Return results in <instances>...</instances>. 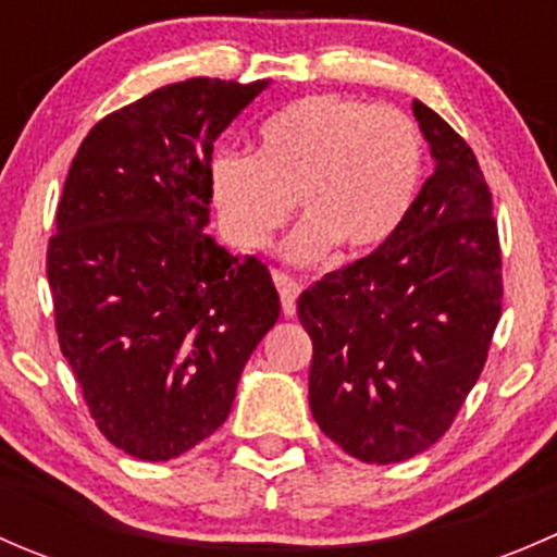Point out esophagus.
Listing matches in <instances>:
<instances>
[{"label":"esophagus","mask_w":557,"mask_h":557,"mask_svg":"<svg viewBox=\"0 0 557 557\" xmlns=\"http://www.w3.org/2000/svg\"><path fill=\"white\" fill-rule=\"evenodd\" d=\"M274 285H277V290H280L283 312L288 314V318H294V314H296V299H299V294H301V283H299V280L290 277V274L274 272Z\"/></svg>","instance_id":"obj_1"}]
</instances>
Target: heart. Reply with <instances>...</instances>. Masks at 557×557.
<instances>
[{
  "label": "heart",
  "instance_id": "1",
  "mask_svg": "<svg viewBox=\"0 0 557 557\" xmlns=\"http://www.w3.org/2000/svg\"><path fill=\"white\" fill-rule=\"evenodd\" d=\"M423 172V134L407 112L314 94L267 117L252 156H215L210 190L223 232L252 252L272 245L296 201L305 221L285 256L310 263L334 247L345 256L383 247L407 221Z\"/></svg>",
  "mask_w": 557,
  "mask_h": 557
}]
</instances>
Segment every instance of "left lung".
I'll return each instance as SVG.
<instances>
[{
    "instance_id": "obj_1",
    "label": "left lung",
    "mask_w": 557,
    "mask_h": 557,
    "mask_svg": "<svg viewBox=\"0 0 557 557\" xmlns=\"http://www.w3.org/2000/svg\"><path fill=\"white\" fill-rule=\"evenodd\" d=\"M436 166L383 247L299 296L310 409L363 463L429 450L480 380L502 318V247L474 150L414 99Z\"/></svg>"
}]
</instances>
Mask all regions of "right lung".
<instances>
[{
  "label": "right lung",
  "mask_w": 557,
  "mask_h": 557,
  "mask_svg": "<svg viewBox=\"0 0 557 557\" xmlns=\"http://www.w3.org/2000/svg\"><path fill=\"white\" fill-rule=\"evenodd\" d=\"M269 81L190 77L88 132L48 243L55 334L99 431L170 460L226 423L239 374L280 318L267 263L210 223L212 143Z\"/></svg>",
  "instance_id": "right-lung-1"
}]
</instances>
